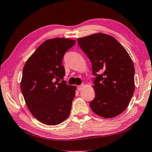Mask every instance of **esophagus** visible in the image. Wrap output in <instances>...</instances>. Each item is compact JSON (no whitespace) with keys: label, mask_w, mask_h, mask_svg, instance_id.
Listing matches in <instances>:
<instances>
[{"label":"esophagus","mask_w":152,"mask_h":152,"mask_svg":"<svg viewBox=\"0 0 152 152\" xmlns=\"http://www.w3.org/2000/svg\"><path fill=\"white\" fill-rule=\"evenodd\" d=\"M84 86H85V85H84V84H81V85H79L78 87H77V88H78V90H79V91H80V90H81L82 88L84 87Z\"/></svg>","instance_id":"34e87169"}]
</instances>
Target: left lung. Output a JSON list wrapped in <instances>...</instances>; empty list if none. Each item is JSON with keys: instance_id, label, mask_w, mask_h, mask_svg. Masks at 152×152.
Returning <instances> with one entry per match:
<instances>
[{"instance_id": "1", "label": "left lung", "mask_w": 152, "mask_h": 152, "mask_svg": "<svg viewBox=\"0 0 152 152\" xmlns=\"http://www.w3.org/2000/svg\"><path fill=\"white\" fill-rule=\"evenodd\" d=\"M92 63L95 97L89 103L94 113L113 118L127 108L134 92V67L124 47L107 34L97 33L77 39Z\"/></svg>"}]
</instances>
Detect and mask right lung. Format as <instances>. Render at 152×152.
I'll return each instance as SVG.
<instances>
[{
	"instance_id": "obj_1",
	"label": "right lung",
	"mask_w": 152,
	"mask_h": 152,
	"mask_svg": "<svg viewBox=\"0 0 152 152\" xmlns=\"http://www.w3.org/2000/svg\"><path fill=\"white\" fill-rule=\"evenodd\" d=\"M75 40L48 39L37 48L24 65L21 91L30 113L39 122L57 125L70 114L76 87L66 83L62 60Z\"/></svg>"
}]
</instances>
